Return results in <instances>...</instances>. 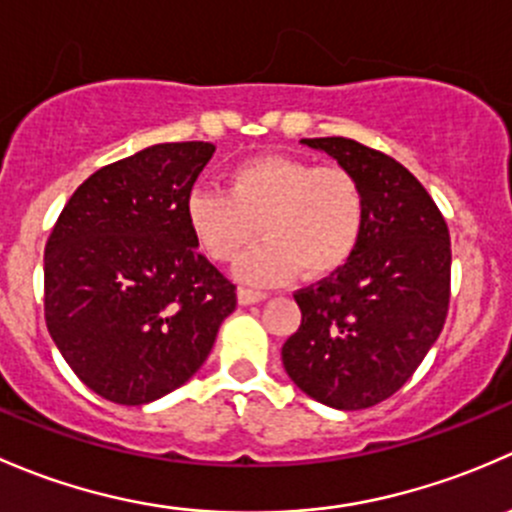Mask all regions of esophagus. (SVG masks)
I'll return each mask as SVG.
<instances>
[{"mask_svg": "<svg viewBox=\"0 0 512 512\" xmlns=\"http://www.w3.org/2000/svg\"><path fill=\"white\" fill-rule=\"evenodd\" d=\"M266 298V293L263 291H254V288H239V303L241 305H251V303H258V300Z\"/></svg>", "mask_w": 512, "mask_h": 512, "instance_id": "1", "label": "esophagus"}]
</instances>
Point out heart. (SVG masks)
Listing matches in <instances>:
<instances>
[{
    "label": "heart",
    "mask_w": 512,
    "mask_h": 512,
    "mask_svg": "<svg viewBox=\"0 0 512 512\" xmlns=\"http://www.w3.org/2000/svg\"><path fill=\"white\" fill-rule=\"evenodd\" d=\"M194 241L212 261H236L254 283L318 281L355 254L365 224V189L355 172L288 155H263L229 172V192L192 189L184 204Z\"/></svg>",
    "instance_id": "heart-1"
}]
</instances>
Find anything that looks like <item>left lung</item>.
Returning <instances> with one entry per match:
<instances>
[{
  "mask_svg": "<svg viewBox=\"0 0 512 512\" xmlns=\"http://www.w3.org/2000/svg\"><path fill=\"white\" fill-rule=\"evenodd\" d=\"M303 142L355 172L365 224L345 266L293 293L303 320L281 357L308 397L355 412L399 392L441 335L451 298L449 226L419 179L384 152L350 138Z\"/></svg>",
  "mask_w": 512,
  "mask_h": 512,
  "instance_id": "left-lung-1",
  "label": "left lung"
}]
</instances>
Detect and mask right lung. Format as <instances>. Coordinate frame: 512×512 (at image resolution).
<instances>
[{"label":"right lung","mask_w":512,"mask_h":512,"mask_svg":"<svg viewBox=\"0 0 512 512\" xmlns=\"http://www.w3.org/2000/svg\"><path fill=\"white\" fill-rule=\"evenodd\" d=\"M212 155V142H162L100 167L51 229L46 328L108 402L140 407L182 387L236 308V286L199 254L184 212Z\"/></svg>","instance_id":"1"}]
</instances>
